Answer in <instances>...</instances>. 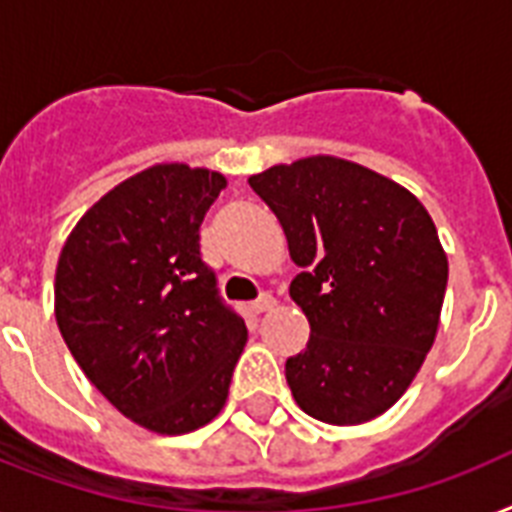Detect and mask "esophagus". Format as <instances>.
Here are the masks:
<instances>
[{
	"instance_id": "34e87169",
	"label": "esophagus",
	"mask_w": 512,
	"mask_h": 512,
	"mask_svg": "<svg viewBox=\"0 0 512 512\" xmlns=\"http://www.w3.org/2000/svg\"><path fill=\"white\" fill-rule=\"evenodd\" d=\"M273 305H276V297H273L271 292H263V295L257 297L255 303H252V311H255V313H265V311H271Z\"/></svg>"
}]
</instances>
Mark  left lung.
I'll list each match as a JSON object with an SVG mask.
<instances>
[{
  "label": "left lung",
  "mask_w": 512,
  "mask_h": 512,
  "mask_svg": "<svg viewBox=\"0 0 512 512\" xmlns=\"http://www.w3.org/2000/svg\"><path fill=\"white\" fill-rule=\"evenodd\" d=\"M303 271L311 340L287 358L297 406L358 425L404 396L436 340L449 265L428 209L361 164L311 156L249 177Z\"/></svg>",
  "instance_id": "8db88e82"
}]
</instances>
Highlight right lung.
<instances>
[{
	"label": "right lung",
	"mask_w": 512,
	"mask_h": 512,
	"mask_svg": "<svg viewBox=\"0 0 512 512\" xmlns=\"http://www.w3.org/2000/svg\"><path fill=\"white\" fill-rule=\"evenodd\" d=\"M223 188L217 172L156 164L108 191L60 252V335L92 385L154 433L207 425L247 342L201 257V223Z\"/></svg>",
	"instance_id": "1"
}]
</instances>
